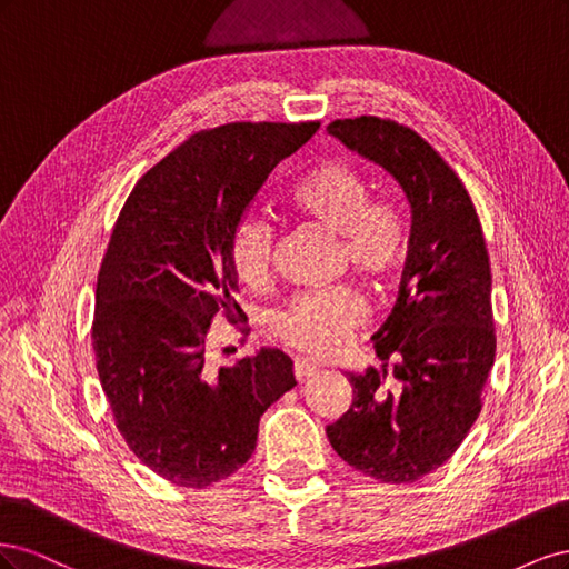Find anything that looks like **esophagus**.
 Masks as SVG:
<instances>
[{
  "instance_id": "1",
  "label": "esophagus",
  "mask_w": 569,
  "mask_h": 569,
  "mask_svg": "<svg viewBox=\"0 0 569 569\" xmlns=\"http://www.w3.org/2000/svg\"><path fill=\"white\" fill-rule=\"evenodd\" d=\"M320 368L316 363H311V360L306 358H297L295 360V375L299 377V380H308V377H313Z\"/></svg>"
}]
</instances>
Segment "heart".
<instances>
[{
	"mask_svg": "<svg viewBox=\"0 0 569 569\" xmlns=\"http://www.w3.org/2000/svg\"><path fill=\"white\" fill-rule=\"evenodd\" d=\"M291 213L318 222L341 237V261L358 278L389 287L406 263L408 228L391 206L370 203V187L353 166L339 159L318 163L287 197ZM274 234L270 222L247 213L232 234V266L249 287H266L272 274ZM366 313L360 295L349 287L311 291L289 301L272 316V332L289 347L327 356L341 347Z\"/></svg>",
	"mask_w": 569,
	"mask_h": 569,
	"instance_id": "b5f03b06",
	"label": "heart"
}]
</instances>
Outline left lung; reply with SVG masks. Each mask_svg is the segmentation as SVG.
<instances>
[{"mask_svg": "<svg viewBox=\"0 0 569 569\" xmlns=\"http://www.w3.org/2000/svg\"><path fill=\"white\" fill-rule=\"evenodd\" d=\"M327 132L387 170L412 218L399 299L372 335L382 366L349 375L351 408L327 439L351 468L408 485L456 453L481 410L496 353L489 253L468 189L418 132L375 116Z\"/></svg>", "mask_w": 569, "mask_h": 569, "instance_id": "1", "label": "left lung"}]
</instances>
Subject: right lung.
<instances>
[{
  "label": "right lung",
  "mask_w": 569,
  "mask_h": 569,
  "mask_svg": "<svg viewBox=\"0 0 569 569\" xmlns=\"http://www.w3.org/2000/svg\"><path fill=\"white\" fill-rule=\"evenodd\" d=\"M318 128L197 132L134 184L118 216L97 280V372L130 451L178 487L206 489L242 468L258 420L297 385L280 349L209 366L206 335L220 311H239L237 222L272 168Z\"/></svg>",
  "instance_id": "add662e5"
}]
</instances>
